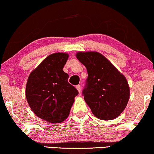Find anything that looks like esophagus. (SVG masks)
I'll use <instances>...</instances> for the list:
<instances>
[{
  "label": "esophagus",
  "mask_w": 154,
  "mask_h": 154,
  "mask_svg": "<svg viewBox=\"0 0 154 154\" xmlns=\"http://www.w3.org/2000/svg\"><path fill=\"white\" fill-rule=\"evenodd\" d=\"M76 88H77V90H78L79 93L81 92V86H80V85H77V86H76Z\"/></svg>",
  "instance_id": "1"
}]
</instances>
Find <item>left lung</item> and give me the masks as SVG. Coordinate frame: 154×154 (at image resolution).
<instances>
[{
    "label": "left lung",
    "instance_id": "8db88e82",
    "mask_svg": "<svg viewBox=\"0 0 154 154\" xmlns=\"http://www.w3.org/2000/svg\"><path fill=\"white\" fill-rule=\"evenodd\" d=\"M76 57L87 68L88 77L82 94L93 114L102 120L117 117L129 100L126 77L100 52H79Z\"/></svg>",
    "mask_w": 154,
    "mask_h": 154
}]
</instances>
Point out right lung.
I'll return each mask as SVG.
<instances>
[{
  "instance_id": "obj_1",
  "label": "right lung",
  "mask_w": 154,
  "mask_h": 154,
  "mask_svg": "<svg viewBox=\"0 0 154 154\" xmlns=\"http://www.w3.org/2000/svg\"><path fill=\"white\" fill-rule=\"evenodd\" d=\"M69 55L57 52L48 56L35 69L27 82L25 96L39 118L50 123H61L69 116L78 91L68 82L63 70Z\"/></svg>"
}]
</instances>
